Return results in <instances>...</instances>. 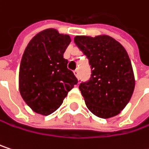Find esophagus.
<instances>
[{"label":"esophagus","instance_id":"1","mask_svg":"<svg viewBox=\"0 0 149 149\" xmlns=\"http://www.w3.org/2000/svg\"><path fill=\"white\" fill-rule=\"evenodd\" d=\"M73 73H74V75L77 77H78V70L77 69V70H75V71H73Z\"/></svg>","mask_w":149,"mask_h":149}]
</instances>
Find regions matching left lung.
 <instances>
[{
    "instance_id": "obj_1",
    "label": "left lung",
    "mask_w": 149,
    "mask_h": 149,
    "mask_svg": "<svg viewBox=\"0 0 149 149\" xmlns=\"http://www.w3.org/2000/svg\"><path fill=\"white\" fill-rule=\"evenodd\" d=\"M74 42L91 67L90 79L79 85L88 109L102 118L118 115L128 104L135 88L134 72L125 48L107 35L76 36Z\"/></svg>"
}]
</instances>
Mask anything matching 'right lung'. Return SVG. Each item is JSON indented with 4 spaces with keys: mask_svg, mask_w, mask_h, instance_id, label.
<instances>
[{
    "mask_svg": "<svg viewBox=\"0 0 149 149\" xmlns=\"http://www.w3.org/2000/svg\"><path fill=\"white\" fill-rule=\"evenodd\" d=\"M70 42L68 35L50 28L36 35L24 52L19 88L23 100L36 113L47 116L55 112L77 84L63 56Z\"/></svg>",
    "mask_w": 149,
    "mask_h": 149,
    "instance_id": "right-lung-1",
    "label": "right lung"
}]
</instances>
